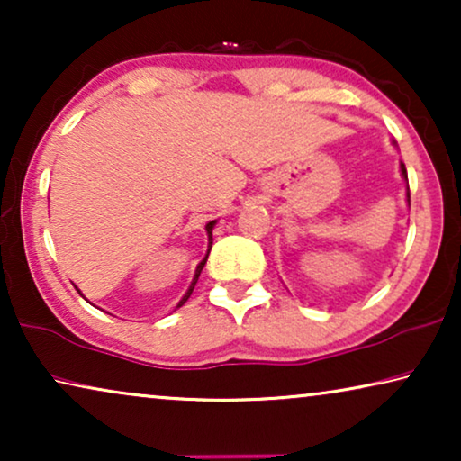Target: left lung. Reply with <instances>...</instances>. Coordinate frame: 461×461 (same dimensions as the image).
<instances>
[{
  "label": "left lung",
  "instance_id": "obj_1",
  "mask_svg": "<svg viewBox=\"0 0 461 461\" xmlns=\"http://www.w3.org/2000/svg\"><path fill=\"white\" fill-rule=\"evenodd\" d=\"M401 176L405 178L407 182V169H405V163H401ZM407 205H409V182H407Z\"/></svg>",
  "mask_w": 461,
  "mask_h": 461
}]
</instances>
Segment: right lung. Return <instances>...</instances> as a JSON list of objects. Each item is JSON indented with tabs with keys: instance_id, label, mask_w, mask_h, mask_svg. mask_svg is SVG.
I'll return each instance as SVG.
<instances>
[{
	"instance_id": "right-lung-1",
	"label": "right lung",
	"mask_w": 461,
	"mask_h": 461,
	"mask_svg": "<svg viewBox=\"0 0 461 461\" xmlns=\"http://www.w3.org/2000/svg\"><path fill=\"white\" fill-rule=\"evenodd\" d=\"M216 222H218V220H212V222H207V224H205V232H207V254H205V258H203V260H201V262L197 264V268H194V275H193V281H191V285H188V289H186V294H185V295H182V300L178 302V306H176V308H180L182 304H185V302H186L188 298H191L193 289H194V285H197V281H199V275H201V270H203V267H205V262H207V256H210V249H212V241H213V239H212V230H213V226H216ZM77 292H79V289H77ZM79 294H81V292H79Z\"/></svg>"
}]
</instances>
